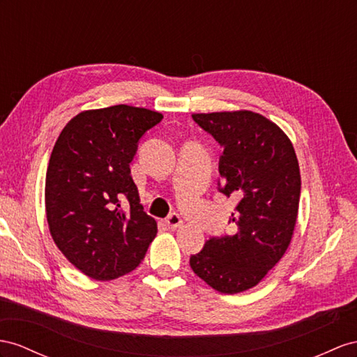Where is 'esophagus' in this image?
<instances>
[{"label":"esophagus","instance_id":"1","mask_svg":"<svg viewBox=\"0 0 357 357\" xmlns=\"http://www.w3.org/2000/svg\"><path fill=\"white\" fill-rule=\"evenodd\" d=\"M166 223H167V226L170 227V229H178V227L182 226V218L179 217V214L173 213V214H170V215L167 217Z\"/></svg>","mask_w":357,"mask_h":357}]
</instances>
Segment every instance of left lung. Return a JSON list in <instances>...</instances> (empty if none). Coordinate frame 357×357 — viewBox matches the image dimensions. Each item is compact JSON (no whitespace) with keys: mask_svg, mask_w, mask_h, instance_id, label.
Wrapping results in <instances>:
<instances>
[{"mask_svg":"<svg viewBox=\"0 0 357 357\" xmlns=\"http://www.w3.org/2000/svg\"><path fill=\"white\" fill-rule=\"evenodd\" d=\"M195 122L223 146L218 190L238 200V232L211 238L190 267L223 294L248 291L285 255L297 222L300 167L288 135L259 113H195Z\"/></svg>","mask_w":357,"mask_h":357,"instance_id":"left-lung-1","label":"left lung"}]
</instances>
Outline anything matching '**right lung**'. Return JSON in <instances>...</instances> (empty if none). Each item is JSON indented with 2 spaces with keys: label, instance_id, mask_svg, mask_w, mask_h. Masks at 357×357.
Returning a JSON list of instances; mask_svg holds the SVG:
<instances>
[{
  "label": "right lung",
  "instance_id": "add662e5",
  "mask_svg": "<svg viewBox=\"0 0 357 357\" xmlns=\"http://www.w3.org/2000/svg\"><path fill=\"white\" fill-rule=\"evenodd\" d=\"M162 114L132 105L86 109L63 128L45 181L50 232L86 276L113 280L135 270L157 236L131 176L140 137Z\"/></svg>",
  "mask_w": 357,
  "mask_h": 357
}]
</instances>
